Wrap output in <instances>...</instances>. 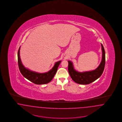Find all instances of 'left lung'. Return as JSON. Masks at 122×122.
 I'll list each match as a JSON object with an SVG mask.
<instances>
[{
  "mask_svg": "<svg viewBox=\"0 0 122 122\" xmlns=\"http://www.w3.org/2000/svg\"><path fill=\"white\" fill-rule=\"evenodd\" d=\"M102 49V60L98 67L96 69L91 71L79 72L74 69L72 63L68 61V71L72 79L76 83L81 85H87L90 84L102 76L105 65V52L102 44H101Z\"/></svg>",
  "mask_w": 122,
  "mask_h": 122,
  "instance_id": "left-lung-1",
  "label": "left lung"
}]
</instances>
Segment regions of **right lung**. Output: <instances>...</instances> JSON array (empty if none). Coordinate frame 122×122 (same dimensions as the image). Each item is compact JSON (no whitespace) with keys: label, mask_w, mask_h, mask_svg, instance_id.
<instances>
[{"label":"right lung","mask_w":122,"mask_h":122,"mask_svg":"<svg viewBox=\"0 0 122 122\" xmlns=\"http://www.w3.org/2000/svg\"><path fill=\"white\" fill-rule=\"evenodd\" d=\"M20 47L18 51V63L20 73L26 79L37 85L46 84L52 81L56 74L61 61L56 62L53 67L48 72L38 73L27 69L22 64L20 56Z\"/></svg>","instance_id":"1"}]
</instances>
